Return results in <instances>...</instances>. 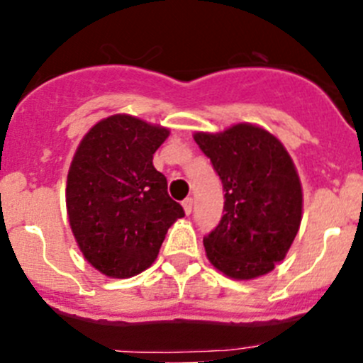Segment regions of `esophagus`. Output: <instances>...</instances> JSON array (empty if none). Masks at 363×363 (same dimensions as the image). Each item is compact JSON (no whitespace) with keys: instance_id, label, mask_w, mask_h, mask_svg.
Listing matches in <instances>:
<instances>
[{"instance_id":"esophagus-1","label":"esophagus","mask_w":363,"mask_h":363,"mask_svg":"<svg viewBox=\"0 0 363 363\" xmlns=\"http://www.w3.org/2000/svg\"><path fill=\"white\" fill-rule=\"evenodd\" d=\"M182 207H184V212L186 214H191V211H193V199H186L184 202H182Z\"/></svg>"}]
</instances>
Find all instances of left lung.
<instances>
[{"label":"left lung","mask_w":363,"mask_h":363,"mask_svg":"<svg viewBox=\"0 0 363 363\" xmlns=\"http://www.w3.org/2000/svg\"><path fill=\"white\" fill-rule=\"evenodd\" d=\"M193 138L225 191L221 221L203 237L208 262L233 279L269 274L302 219V186L290 155L272 133L247 123Z\"/></svg>","instance_id":"8db88e82"}]
</instances>
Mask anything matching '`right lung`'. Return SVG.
<instances>
[{
	"label": "right lung",
	"instance_id": "obj_1",
	"mask_svg": "<svg viewBox=\"0 0 363 363\" xmlns=\"http://www.w3.org/2000/svg\"><path fill=\"white\" fill-rule=\"evenodd\" d=\"M170 131L126 113L94 124L77 147L67 208L84 258L108 277L149 269L168 228L184 216L152 155Z\"/></svg>",
	"mask_w": 363,
	"mask_h": 363
}]
</instances>
